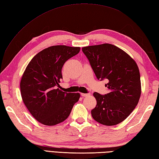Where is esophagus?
<instances>
[{
	"label": "esophagus",
	"mask_w": 159,
	"mask_h": 159,
	"mask_svg": "<svg viewBox=\"0 0 159 159\" xmlns=\"http://www.w3.org/2000/svg\"><path fill=\"white\" fill-rule=\"evenodd\" d=\"M81 96H83V97H85V96H89V94H85V93H82V94H81Z\"/></svg>",
	"instance_id": "esophagus-1"
}]
</instances>
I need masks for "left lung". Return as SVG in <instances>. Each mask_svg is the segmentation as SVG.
<instances>
[{
    "label": "left lung",
    "instance_id": "1",
    "mask_svg": "<svg viewBox=\"0 0 159 159\" xmlns=\"http://www.w3.org/2000/svg\"><path fill=\"white\" fill-rule=\"evenodd\" d=\"M82 51L98 80L107 79L109 93L94 92L97 104L91 111L93 119L102 125H117L128 117L141 95L138 65L128 54L111 44L89 46Z\"/></svg>",
    "mask_w": 159,
    "mask_h": 159
}]
</instances>
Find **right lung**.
Masks as SVG:
<instances>
[{
  "label": "right lung",
  "instance_id": "obj_1",
  "mask_svg": "<svg viewBox=\"0 0 159 159\" xmlns=\"http://www.w3.org/2000/svg\"><path fill=\"white\" fill-rule=\"evenodd\" d=\"M80 47L57 45L35 55L22 75L20 89L25 107L38 122L55 125L70 115L79 93H67L57 87L63 79L61 70L69 59L78 54Z\"/></svg>",
  "mask_w": 159,
  "mask_h": 159
}]
</instances>
